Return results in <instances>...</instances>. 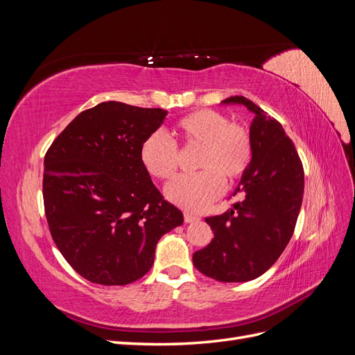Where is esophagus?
Returning <instances> with one entry per match:
<instances>
[{"mask_svg": "<svg viewBox=\"0 0 355 355\" xmlns=\"http://www.w3.org/2000/svg\"><path fill=\"white\" fill-rule=\"evenodd\" d=\"M184 218H185V222H187V223L196 222V220L200 219V218L197 216V214H192V213H189V211H185V213H184Z\"/></svg>", "mask_w": 355, "mask_h": 355, "instance_id": "esophagus-1", "label": "esophagus"}]
</instances>
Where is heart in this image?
<instances>
[{
  "instance_id": "obj_1",
  "label": "heart",
  "mask_w": 355,
  "mask_h": 355,
  "mask_svg": "<svg viewBox=\"0 0 355 355\" xmlns=\"http://www.w3.org/2000/svg\"><path fill=\"white\" fill-rule=\"evenodd\" d=\"M173 136L184 146H200L194 175H182L166 188L167 198L187 210L207 209L225 188V180H237L245 175L253 158L249 128L231 123L223 112L200 110L175 124ZM163 132L149 135L141 145V161L149 175L168 180L179 166L178 145Z\"/></svg>"
}]
</instances>
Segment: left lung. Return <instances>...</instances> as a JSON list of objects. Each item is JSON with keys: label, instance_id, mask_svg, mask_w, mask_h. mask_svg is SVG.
<instances>
[{"label": "left lung", "instance_id": "1", "mask_svg": "<svg viewBox=\"0 0 355 355\" xmlns=\"http://www.w3.org/2000/svg\"><path fill=\"white\" fill-rule=\"evenodd\" d=\"M222 103L244 105L254 114L253 158L232 194L241 196V201L219 216L206 218L214 237L194 253L192 262L213 280L243 283L270 270L292 239L304 197V167L275 118L244 96Z\"/></svg>", "mask_w": 355, "mask_h": 355}]
</instances>
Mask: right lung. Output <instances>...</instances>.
Segmentation results:
<instances>
[{
  "mask_svg": "<svg viewBox=\"0 0 355 355\" xmlns=\"http://www.w3.org/2000/svg\"><path fill=\"white\" fill-rule=\"evenodd\" d=\"M167 111L102 102L78 114L44 157L42 198L50 234L85 280L124 286L154 263L164 234L184 214L144 167L141 145Z\"/></svg>",
  "mask_w": 355,
  "mask_h": 355,
  "instance_id": "add662e5",
  "label": "right lung"
}]
</instances>
